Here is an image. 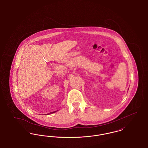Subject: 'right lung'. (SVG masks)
<instances>
[{"instance_id":"add662e5","label":"right lung","mask_w":148,"mask_h":148,"mask_svg":"<svg viewBox=\"0 0 148 148\" xmlns=\"http://www.w3.org/2000/svg\"><path fill=\"white\" fill-rule=\"evenodd\" d=\"M55 112H52L51 113H55Z\"/></svg>"}]
</instances>
